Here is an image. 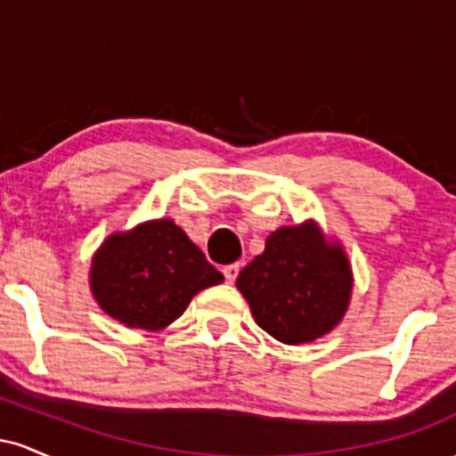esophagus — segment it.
Here are the masks:
<instances>
[{
	"mask_svg": "<svg viewBox=\"0 0 456 456\" xmlns=\"http://www.w3.org/2000/svg\"><path fill=\"white\" fill-rule=\"evenodd\" d=\"M238 272H240V264H229L223 268V274L224 279H227V282H233L238 279Z\"/></svg>",
	"mask_w": 456,
	"mask_h": 456,
	"instance_id": "1",
	"label": "esophagus"
}]
</instances>
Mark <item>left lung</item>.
<instances>
[{
  "label": "left lung",
  "instance_id": "obj_1",
  "mask_svg": "<svg viewBox=\"0 0 456 456\" xmlns=\"http://www.w3.org/2000/svg\"><path fill=\"white\" fill-rule=\"evenodd\" d=\"M235 285L259 328L285 345H302L343 322L354 272L345 246L308 218L272 232L264 253L240 272Z\"/></svg>",
  "mask_w": 456,
  "mask_h": 456
}]
</instances>
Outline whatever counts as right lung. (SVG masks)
I'll use <instances>...</instances> for the list:
<instances>
[{"label": "right lung", "mask_w": 456, "mask_h": 456, "mask_svg": "<svg viewBox=\"0 0 456 456\" xmlns=\"http://www.w3.org/2000/svg\"><path fill=\"white\" fill-rule=\"evenodd\" d=\"M223 281L174 218L113 232L90 265V289L101 311L122 326L150 332L174 323L199 291Z\"/></svg>", "instance_id": "right-lung-1"}]
</instances>
